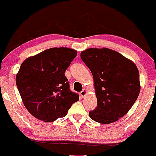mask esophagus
Returning a JSON list of instances; mask_svg holds the SVG:
<instances>
[{"mask_svg":"<svg viewBox=\"0 0 156 156\" xmlns=\"http://www.w3.org/2000/svg\"><path fill=\"white\" fill-rule=\"evenodd\" d=\"M87 90H86V89H83V90L80 92V96H81L82 97H84L87 94Z\"/></svg>","mask_w":156,"mask_h":156,"instance_id":"1","label":"esophagus"}]
</instances>
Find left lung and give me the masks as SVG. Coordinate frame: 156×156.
<instances>
[{"label": "left lung", "mask_w": 156, "mask_h": 156, "mask_svg": "<svg viewBox=\"0 0 156 156\" xmlns=\"http://www.w3.org/2000/svg\"><path fill=\"white\" fill-rule=\"evenodd\" d=\"M80 57L91 71L97 106L89 116L101 124H111L124 116L139 95L138 68L133 61L107 48H90Z\"/></svg>", "instance_id": "left-lung-1"}]
</instances>
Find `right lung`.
Segmentation results:
<instances>
[{"instance_id":"add662e5","label":"right lung","mask_w":156,"mask_h":156,"mask_svg":"<svg viewBox=\"0 0 156 156\" xmlns=\"http://www.w3.org/2000/svg\"><path fill=\"white\" fill-rule=\"evenodd\" d=\"M76 55L72 48H51L23 62L16 85L26 108L37 119L51 122L66 116L73 103L79 100L65 76Z\"/></svg>"}]
</instances>
